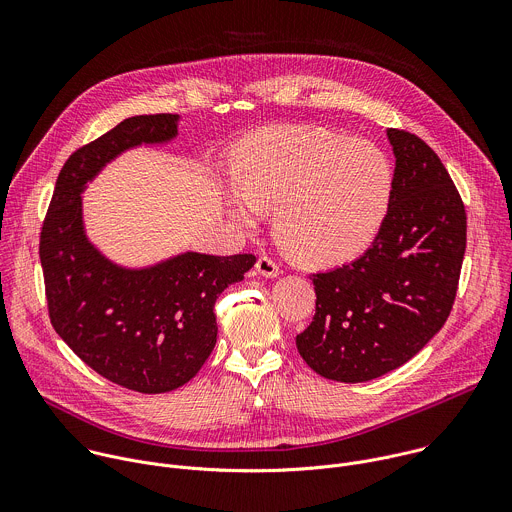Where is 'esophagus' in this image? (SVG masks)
<instances>
[{
	"label": "esophagus",
	"instance_id": "1",
	"mask_svg": "<svg viewBox=\"0 0 512 512\" xmlns=\"http://www.w3.org/2000/svg\"><path fill=\"white\" fill-rule=\"evenodd\" d=\"M257 273L263 277H277L279 275V267L271 257H259L257 261Z\"/></svg>",
	"mask_w": 512,
	"mask_h": 512
}]
</instances>
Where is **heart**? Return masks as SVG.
Wrapping results in <instances>:
<instances>
[{"instance_id":"b5f03b06","label":"heart","mask_w":512,"mask_h":512,"mask_svg":"<svg viewBox=\"0 0 512 512\" xmlns=\"http://www.w3.org/2000/svg\"><path fill=\"white\" fill-rule=\"evenodd\" d=\"M227 206L243 229L275 216L283 247L314 267L358 259L379 239L395 194V166L367 139L320 125L269 127L241 143Z\"/></svg>"}]
</instances>
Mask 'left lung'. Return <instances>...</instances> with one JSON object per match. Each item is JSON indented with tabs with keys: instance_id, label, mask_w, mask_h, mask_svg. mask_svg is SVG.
<instances>
[{
	"instance_id": "left-lung-1",
	"label": "left lung",
	"mask_w": 512,
	"mask_h": 512,
	"mask_svg": "<svg viewBox=\"0 0 512 512\" xmlns=\"http://www.w3.org/2000/svg\"><path fill=\"white\" fill-rule=\"evenodd\" d=\"M395 194L375 245L310 279L312 324L298 352L324 379L364 383L413 358L446 324L466 251V210L442 160L417 135L387 129Z\"/></svg>"
}]
</instances>
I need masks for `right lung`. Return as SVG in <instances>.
<instances>
[{
  "label": "right lung",
  "mask_w": 512,
  "mask_h": 512,
  "mask_svg": "<svg viewBox=\"0 0 512 512\" xmlns=\"http://www.w3.org/2000/svg\"><path fill=\"white\" fill-rule=\"evenodd\" d=\"M178 115H135L83 145L62 166L40 233L48 314L85 364L137 393L188 383L216 344L214 302L245 277L255 255L186 251L150 267H123L87 237L83 192L117 156L168 143Z\"/></svg>",
  "instance_id": "right-lung-1"
}]
</instances>
